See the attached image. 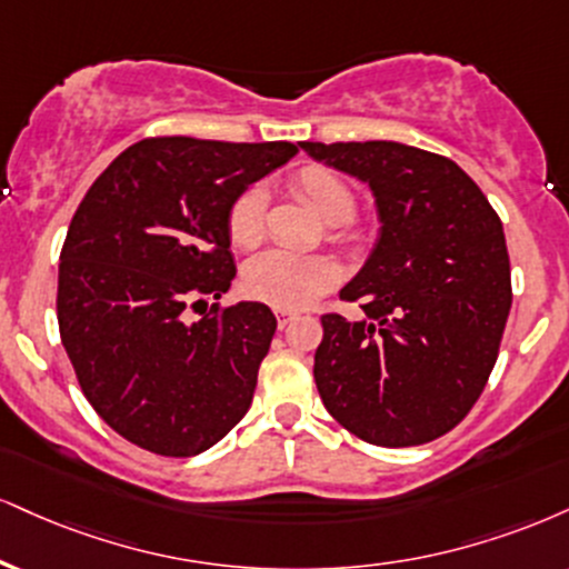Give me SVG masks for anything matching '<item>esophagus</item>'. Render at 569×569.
<instances>
[{"instance_id":"34e87169","label":"esophagus","mask_w":569,"mask_h":569,"mask_svg":"<svg viewBox=\"0 0 569 569\" xmlns=\"http://www.w3.org/2000/svg\"><path fill=\"white\" fill-rule=\"evenodd\" d=\"M276 315H278V326H280V328H286V326L291 323L293 318H297V312H291V310H278Z\"/></svg>"}]
</instances>
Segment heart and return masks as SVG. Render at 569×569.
<instances>
[{"instance_id": "heart-1", "label": "heart", "mask_w": 569, "mask_h": 569, "mask_svg": "<svg viewBox=\"0 0 569 569\" xmlns=\"http://www.w3.org/2000/svg\"><path fill=\"white\" fill-rule=\"evenodd\" d=\"M291 196L302 201L315 217L331 224L328 238L337 243H358L366 230L352 219L355 190L345 174L323 163H305L289 180ZM267 219L264 190L249 188L236 198L228 214L230 243L241 251H251L262 243ZM339 264L323 254H286L264 251L251 259L243 270V289L251 299L276 310H299L312 305L320 293L337 286Z\"/></svg>"}]
</instances>
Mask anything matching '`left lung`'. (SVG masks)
<instances>
[{
	"instance_id": "obj_1",
	"label": "left lung",
	"mask_w": 569,
	"mask_h": 569,
	"mask_svg": "<svg viewBox=\"0 0 569 569\" xmlns=\"http://www.w3.org/2000/svg\"><path fill=\"white\" fill-rule=\"evenodd\" d=\"M299 146L368 182L381 222L371 257L339 291L366 318H320V400L371 445L437 440L482 395L501 347L511 310L501 219L445 156L389 140Z\"/></svg>"
}]
</instances>
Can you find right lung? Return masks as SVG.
I'll return each instance as SVG.
<instances>
[{
	"instance_id": "add662e5",
	"label": "right lung",
	"mask_w": 569,
	"mask_h": 569,
	"mask_svg": "<svg viewBox=\"0 0 569 569\" xmlns=\"http://www.w3.org/2000/svg\"><path fill=\"white\" fill-rule=\"evenodd\" d=\"M297 153L148 137L87 190L60 251L58 326L81 392L124 440L188 458L246 416L278 320L262 302L207 299L236 278L230 207Z\"/></svg>"
}]
</instances>
